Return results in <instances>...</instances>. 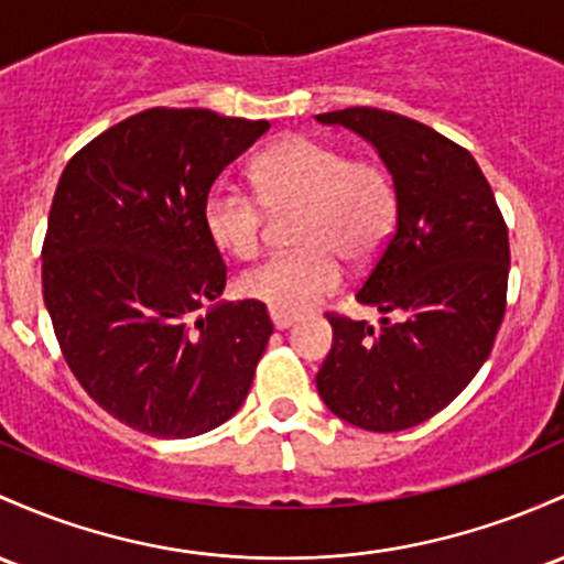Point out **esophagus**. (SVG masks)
I'll list each match as a JSON object with an SVG mask.
<instances>
[{
  "label": "esophagus",
  "instance_id": "esophagus-1",
  "mask_svg": "<svg viewBox=\"0 0 564 564\" xmlns=\"http://www.w3.org/2000/svg\"><path fill=\"white\" fill-rule=\"evenodd\" d=\"M270 318H272V326H275V329H289V326H294L296 324V315H292V313H281V311H270Z\"/></svg>",
  "mask_w": 564,
  "mask_h": 564
}]
</instances>
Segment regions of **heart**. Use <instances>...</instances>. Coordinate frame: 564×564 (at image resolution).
I'll list each match as a JSON object with an SVG mask.
<instances>
[{
	"label": "heart",
	"mask_w": 564,
	"mask_h": 564,
	"mask_svg": "<svg viewBox=\"0 0 564 564\" xmlns=\"http://www.w3.org/2000/svg\"><path fill=\"white\" fill-rule=\"evenodd\" d=\"M257 195L268 206L302 203L300 249L275 253L240 275V294L270 311L302 313L343 281L337 253L367 259L386 243L395 219V189L386 169L350 160L343 147L292 135L253 163ZM262 203L219 182L203 200V225L216 249L249 259L262 246Z\"/></svg>",
	"instance_id": "b5f03b06"
}]
</instances>
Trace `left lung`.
<instances>
[{"mask_svg": "<svg viewBox=\"0 0 564 564\" xmlns=\"http://www.w3.org/2000/svg\"><path fill=\"white\" fill-rule=\"evenodd\" d=\"M315 120L367 139L395 189V230L356 292L380 321L329 315L332 350L315 388L356 429H412L490 356L506 313L509 230L471 152L433 128L369 107Z\"/></svg>", "mask_w": 564, "mask_h": 564, "instance_id": "1", "label": "left lung"}]
</instances>
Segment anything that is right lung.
I'll return each mask as SVG.
<instances>
[{
  "instance_id": "add662e5",
  "label": "right lung",
  "mask_w": 564,
  "mask_h": 564,
  "mask_svg": "<svg viewBox=\"0 0 564 564\" xmlns=\"http://www.w3.org/2000/svg\"><path fill=\"white\" fill-rule=\"evenodd\" d=\"M268 128L154 107L96 135L61 173L42 246L45 307L79 386L135 431L197 436L249 395L272 324L262 302H219L227 268L203 200Z\"/></svg>"
}]
</instances>
